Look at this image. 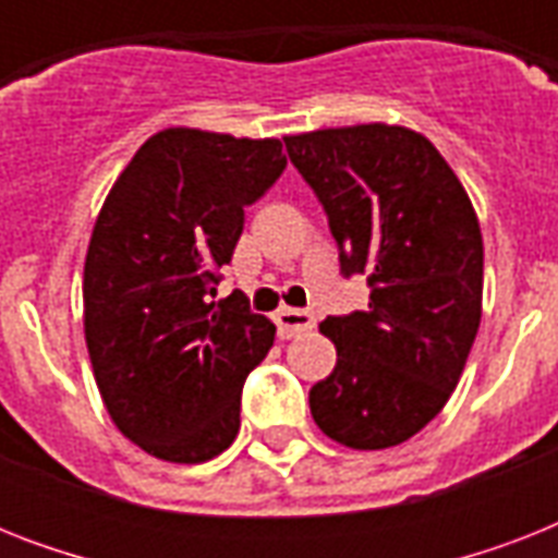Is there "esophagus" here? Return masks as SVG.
<instances>
[{"instance_id": "34e87169", "label": "esophagus", "mask_w": 558, "mask_h": 558, "mask_svg": "<svg viewBox=\"0 0 558 558\" xmlns=\"http://www.w3.org/2000/svg\"><path fill=\"white\" fill-rule=\"evenodd\" d=\"M275 324H278L280 339H295L301 332L313 330L315 315L306 313V310H292V306H283L275 313Z\"/></svg>"}]
</instances>
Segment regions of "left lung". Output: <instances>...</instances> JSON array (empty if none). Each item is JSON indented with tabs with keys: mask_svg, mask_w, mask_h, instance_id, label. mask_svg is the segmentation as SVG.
Masks as SVG:
<instances>
[{
	"mask_svg": "<svg viewBox=\"0 0 558 558\" xmlns=\"http://www.w3.org/2000/svg\"><path fill=\"white\" fill-rule=\"evenodd\" d=\"M324 205L341 275H367L371 304L327 315L336 367L310 390L327 437L388 449L449 402L475 344L484 240L466 191L425 135L388 124L287 135Z\"/></svg>",
	"mask_w": 558,
	"mask_h": 558,
	"instance_id": "left-lung-1",
	"label": "left lung"
}]
</instances>
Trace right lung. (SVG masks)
<instances>
[{
	"label": "right lung",
	"instance_id": "add662e5",
	"mask_svg": "<svg viewBox=\"0 0 558 558\" xmlns=\"http://www.w3.org/2000/svg\"><path fill=\"white\" fill-rule=\"evenodd\" d=\"M287 168L278 138L170 126L109 191L83 266V330L118 432L170 463L234 442L245 376L275 324L240 292L214 301L245 205Z\"/></svg>",
	"mask_w": 558,
	"mask_h": 558
}]
</instances>
